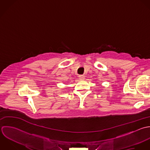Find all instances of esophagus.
<instances>
[{"mask_svg": "<svg viewBox=\"0 0 150 150\" xmlns=\"http://www.w3.org/2000/svg\"><path fill=\"white\" fill-rule=\"evenodd\" d=\"M79 79H81V80H85V76L84 75H80L79 76Z\"/></svg>", "mask_w": 150, "mask_h": 150, "instance_id": "obj_1", "label": "esophagus"}]
</instances>
